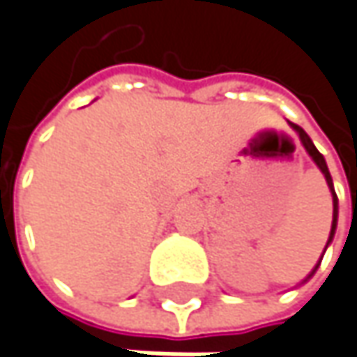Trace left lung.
I'll use <instances>...</instances> for the list:
<instances>
[{
	"label": "left lung",
	"mask_w": 357,
	"mask_h": 357,
	"mask_svg": "<svg viewBox=\"0 0 357 357\" xmlns=\"http://www.w3.org/2000/svg\"><path fill=\"white\" fill-rule=\"evenodd\" d=\"M289 125H291V127H293V129L297 131V135H299V139H301V143H303L305 151L309 153V158L313 159V161H315V165H317V167L321 169V174H324L325 181H327V188H329V192H331V198H333V222H331V232H329V238H327V244H325V248H327V246L331 244V241H333V236H335V228H337V208H340V206H337V196H335V190H333V179H331V174H329V169H327V163H325L324 155H321V153L317 151V147L313 145V141L309 139V135L305 133V131L301 129V127H299V125H295V123H289ZM324 252H325V250H324ZM321 259H324V255H321ZM319 264H321V261H317V264L313 266V271H311V273L307 275V279H305V281H309V279H311V277L315 275V271L319 268ZM305 281H303V283H305Z\"/></svg>",
	"instance_id": "left-lung-1"
}]
</instances>
